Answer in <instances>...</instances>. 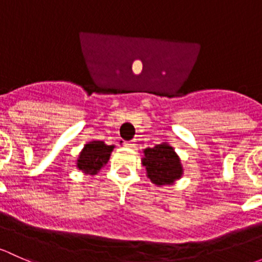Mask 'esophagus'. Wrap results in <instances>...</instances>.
<instances>
[{
  "mask_svg": "<svg viewBox=\"0 0 262 262\" xmlns=\"http://www.w3.org/2000/svg\"><path fill=\"white\" fill-rule=\"evenodd\" d=\"M125 146L126 147H130V149H134V147L136 146V144H135V141H126L125 142Z\"/></svg>",
  "mask_w": 262,
  "mask_h": 262,
  "instance_id": "1",
  "label": "esophagus"
}]
</instances>
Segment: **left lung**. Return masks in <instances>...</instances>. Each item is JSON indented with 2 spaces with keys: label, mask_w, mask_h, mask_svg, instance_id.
<instances>
[{
  "label": "left lung",
  "mask_w": 262,
  "mask_h": 262,
  "mask_svg": "<svg viewBox=\"0 0 262 262\" xmlns=\"http://www.w3.org/2000/svg\"><path fill=\"white\" fill-rule=\"evenodd\" d=\"M141 163L146 169L147 178L158 187L172 185L184 171L180 158L168 142L144 149Z\"/></svg>",
  "instance_id": "left-lung-1"
}]
</instances>
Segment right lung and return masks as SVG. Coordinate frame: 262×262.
I'll list each match as a JSON object with an SVG mask.
<instances>
[{
  "label": "right lung",
  "mask_w": 262,
  "mask_h": 262,
  "mask_svg": "<svg viewBox=\"0 0 262 262\" xmlns=\"http://www.w3.org/2000/svg\"><path fill=\"white\" fill-rule=\"evenodd\" d=\"M115 145H106L103 141H90L84 145L77 159V168L84 174L97 175L108 163Z\"/></svg>",
  "instance_id": "1"
}]
</instances>
